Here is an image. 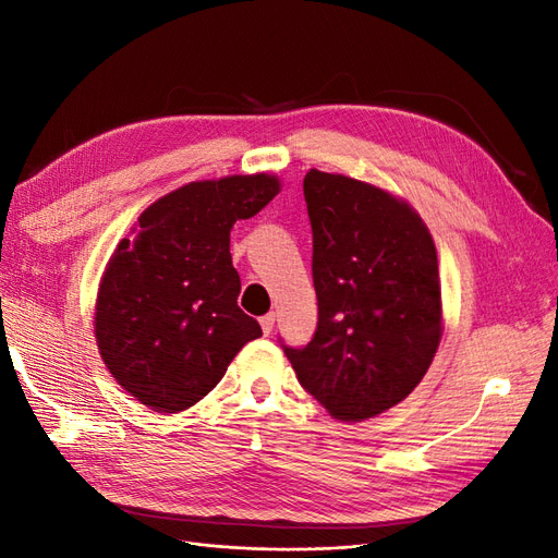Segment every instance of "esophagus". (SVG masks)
Listing matches in <instances>:
<instances>
[{
	"label": "esophagus",
	"mask_w": 558,
	"mask_h": 558,
	"mask_svg": "<svg viewBox=\"0 0 558 558\" xmlns=\"http://www.w3.org/2000/svg\"><path fill=\"white\" fill-rule=\"evenodd\" d=\"M260 328H263V332H265V335L272 332V328H275V314H265V316H260Z\"/></svg>",
	"instance_id": "esophagus-1"
}]
</instances>
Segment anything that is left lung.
Instances as JSON below:
<instances>
[{
	"mask_svg": "<svg viewBox=\"0 0 558 558\" xmlns=\"http://www.w3.org/2000/svg\"><path fill=\"white\" fill-rule=\"evenodd\" d=\"M302 191L318 324L283 353L330 416L363 421L408 398L440 347L435 244L408 202L373 183L310 170Z\"/></svg>",
	"mask_w": 558,
	"mask_h": 558,
	"instance_id": "left-lung-1",
	"label": "left lung"
}]
</instances>
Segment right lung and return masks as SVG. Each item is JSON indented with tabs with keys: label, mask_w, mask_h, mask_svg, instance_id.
Here are the masks:
<instances>
[{
	"label": "right lung",
	"mask_w": 558,
	"mask_h": 558,
	"mask_svg": "<svg viewBox=\"0 0 558 558\" xmlns=\"http://www.w3.org/2000/svg\"><path fill=\"white\" fill-rule=\"evenodd\" d=\"M279 193L272 174L193 181L154 202L99 281L95 337L113 379L154 412L193 408L263 335L238 307L230 230Z\"/></svg>",
	"instance_id": "obj_1"
}]
</instances>
